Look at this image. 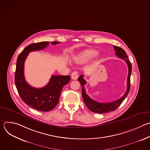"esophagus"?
I'll list each match as a JSON object with an SVG mask.
<instances>
[{"mask_svg": "<svg viewBox=\"0 0 150 150\" xmlns=\"http://www.w3.org/2000/svg\"><path fill=\"white\" fill-rule=\"evenodd\" d=\"M78 78V73L76 71L73 72L71 75V78L74 80H76Z\"/></svg>", "mask_w": 150, "mask_h": 150, "instance_id": "obj_1", "label": "esophagus"}]
</instances>
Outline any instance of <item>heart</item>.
Segmentation results:
<instances>
[{
    "label": "heart",
    "mask_w": 150,
    "mask_h": 150,
    "mask_svg": "<svg viewBox=\"0 0 150 150\" xmlns=\"http://www.w3.org/2000/svg\"><path fill=\"white\" fill-rule=\"evenodd\" d=\"M97 52L94 50H88L82 52L77 54L75 57V60L76 62H87L94 57Z\"/></svg>",
    "instance_id": "heart-1"
}]
</instances>
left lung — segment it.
Wrapping results in <instances>:
<instances>
[{"label":"left lung","instance_id":"left-lung-1","mask_svg":"<svg viewBox=\"0 0 150 150\" xmlns=\"http://www.w3.org/2000/svg\"><path fill=\"white\" fill-rule=\"evenodd\" d=\"M114 49L116 52L115 55L117 57L122 59H123L126 62L128 67V71H129V72H128L127 78V89H126V93L121 98L111 103H103L97 102L93 100L92 98H91L86 94V93H85V88L84 87V85L87 83V82L85 81V80L83 79V75H81L78 79V80L79 81L82 86V96L83 101L85 104L87 106L88 109L94 113L102 114V113H108V112L115 110L122 104L123 100L125 99V98L127 96L130 90V87H131L130 79H131V75L132 72V65L130 61L128 60V57L125 51L123 49L119 47H117L116 46H114Z\"/></svg>","mask_w":150,"mask_h":150}]
</instances>
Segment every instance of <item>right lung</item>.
Here are the masks:
<instances>
[{"label": "right lung", "instance_id": "add662e5", "mask_svg": "<svg viewBox=\"0 0 150 150\" xmlns=\"http://www.w3.org/2000/svg\"><path fill=\"white\" fill-rule=\"evenodd\" d=\"M60 42L50 43L57 45ZM49 41L33 43L27 46L18 57L15 74V83L18 92L23 101L32 108L40 112H49L57 104L63 87L67 84L71 76L53 75L45 87L35 88L30 85L24 76V62L29 53L46 48Z\"/></svg>", "mask_w": 150, "mask_h": 150}]
</instances>
